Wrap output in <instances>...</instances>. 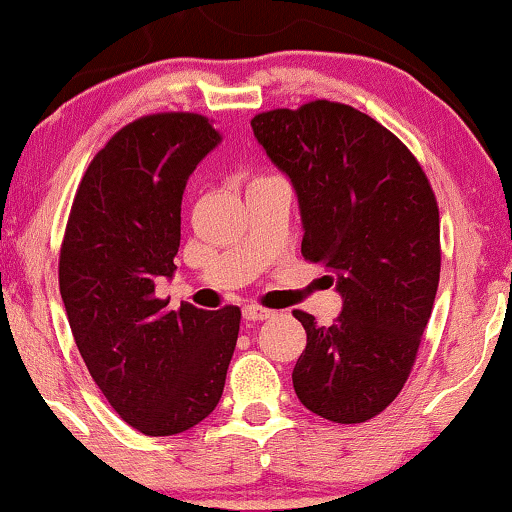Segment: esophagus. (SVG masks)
Returning a JSON list of instances; mask_svg holds the SVG:
<instances>
[{"instance_id":"1","label":"esophagus","mask_w":512,"mask_h":512,"mask_svg":"<svg viewBox=\"0 0 512 512\" xmlns=\"http://www.w3.org/2000/svg\"><path fill=\"white\" fill-rule=\"evenodd\" d=\"M272 310H268V307H261V305H244L242 310V317L247 321H265L272 317Z\"/></svg>"}]
</instances>
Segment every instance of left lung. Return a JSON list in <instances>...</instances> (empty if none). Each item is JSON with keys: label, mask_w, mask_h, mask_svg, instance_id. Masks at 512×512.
Returning <instances> with one entry per match:
<instances>
[{"label": "left lung", "mask_w": 512, "mask_h": 512, "mask_svg": "<svg viewBox=\"0 0 512 512\" xmlns=\"http://www.w3.org/2000/svg\"><path fill=\"white\" fill-rule=\"evenodd\" d=\"M254 137L291 179L303 256L342 296L331 326L307 333L293 389L314 415L359 424L398 396L440 279L436 195L401 139L347 104L317 100L254 116Z\"/></svg>", "instance_id": "left-lung-1"}]
</instances>
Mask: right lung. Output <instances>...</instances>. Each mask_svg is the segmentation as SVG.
<instances>
[{"mask_svg":"<svg viewBox=\"0 0 512 512\" xmlns=\"http://www.w3.org/2000/svg\"><path fill=\"white\" fill-rule=\"evenodd\" d=\"M221 142L198 114L125 125L83 174L60 249L69 328L111 408L146 436H174L216 408L240 333V307L165 310L186 181Z\"/></svg>","mask_w":512,"mask_h":512,"instance_id":"right-lung-1","label":"right lung"}]
</instances>
